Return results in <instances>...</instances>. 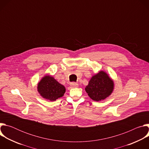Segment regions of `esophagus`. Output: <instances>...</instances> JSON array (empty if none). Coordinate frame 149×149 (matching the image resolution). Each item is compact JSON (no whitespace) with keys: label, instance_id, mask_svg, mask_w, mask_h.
<instances>
[{"label":"esophagus","instance_id":"1","mask_svg":"<svg viewBox=\"0 0 149 149\" xmlns=\"http://www.w3.org/2000/svg\"><path fill=\"white\" fill-rule=\"evenodd\" d=\"M70 86L72 88H77L78 87V84L76 82H72L70 84Z\"/></svg>","mask_w":149,"mask_h":149}]
</instances>
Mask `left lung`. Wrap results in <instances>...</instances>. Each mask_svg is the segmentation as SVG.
Instances as JSON below:
<instances>
[{
  "label": "left lung",
  "instance_id": "obj_1",
  "mask_svg": "<svg viewBox=\"0 0 149 149\" xmlns=\"http://www.w3.org/2000/svg\"><path fill=\"white\" fill-rule=\"evenodd\" d=\"M85 90L92 100L100 101L113 93L114 82L107 73L101 71L91 77Z\"/></svg>",
  "mask_w": 149,
  "mask_h": 149
}]
</instances>
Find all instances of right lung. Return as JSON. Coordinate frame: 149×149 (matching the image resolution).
<instances>
[{
  "label": "right lung",
  "instance_id": "add662e5",
  "mask_svg": "<svg viewBox=\"0 0 149 149\" xmlns=\"http://www.w3.org/2000/svg\"><path fill=\"white\" fill-rule=\"evenodd\" d=\"M37 88L42 97L52 101L62 97L65 93V87L50 75L42 78L38 84Z\"/></svg>",
  "mask_w": 149,
  "mask_h": 149
}]
</instances>
